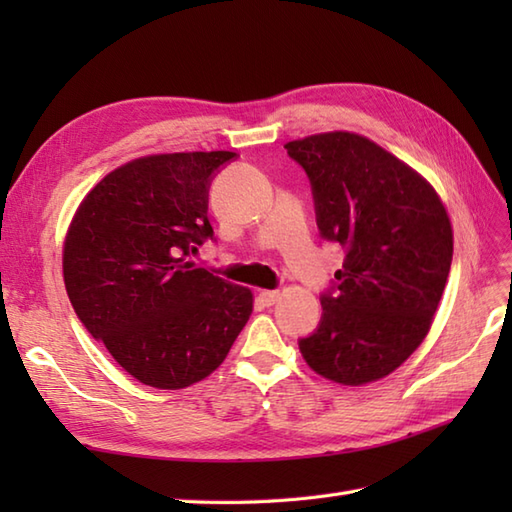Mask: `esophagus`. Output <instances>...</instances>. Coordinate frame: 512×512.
Here are the masks:
<instances>
[{"label":"esophagus","instance_id":"obj_1","mask_svg":"<svg viewBox=\"0 0 512 512\" xmlns=\"http://www.w3.org/2000/svg\"><path fill=\"white\" fill-rule=\"evenodd\" d=\"M279 290H259V299H262L264 306H273L279 301Z\"/></svg>","mask_w":512,"mask_h":512}]
</instances>
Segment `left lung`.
<instances>
[{"instance_id": "1", "label": "left lung", "mask_w": 512, "mask_h": 512, "mask_svg": "<svg viewBox=\"0 0 512 512\" xmlns=\"http://www.w3.org/2000/svg\"><path fill=\"white\" fill-rule=\"evenodd\" d=\"M306 169L317 224L347 255L319 330L299 341L312 372L339 385L389 376L429 334L453 259L438 191L416 169L354 132L284 145Z\"/></svg>"}]
</instances>
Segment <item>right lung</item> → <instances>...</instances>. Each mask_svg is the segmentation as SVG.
Instances as JSON below:
<instances>
[{
	"label": "right lung",
	"instance_id": "1",
	"mask_svg": "<svg viewBox=\"0 0 512 512\" xmlns=\"http://www.w3.org/2000/svg\"><path fill=\"white\" fill-rule=\"evenodd\" d=\"M233 151L151 154L81 200L63 242L76 317L143 385L184 389L217 367L253 312V292L189 262L213 226L211 173Z\"/></svg>",
	"mask_w": 512,
	"mask_h": 512
}]
</instances>
